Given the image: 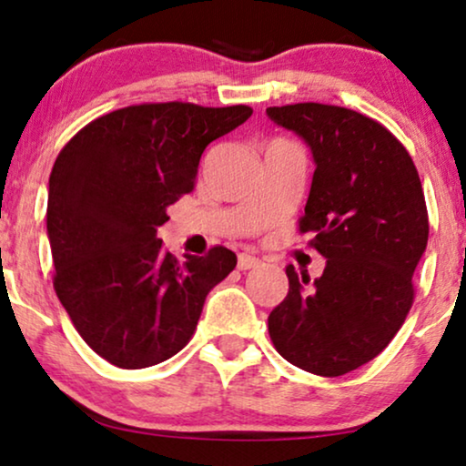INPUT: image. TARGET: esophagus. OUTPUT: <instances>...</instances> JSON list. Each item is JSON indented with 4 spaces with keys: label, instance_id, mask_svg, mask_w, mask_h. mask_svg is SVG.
Here are the masks:
<instances>
[{
    "label": "esophagus",
    "instance_id": "obj_1",
    "mask_svg": "<svg viewBox=\"0 0 466 466\" xmlns=\"http://www.w3.org/2000/svg\"><path fill=\"white\" fill-rule=\"evenodd\" d=\"M258 265H260V260L257 257H252V254L241 252L238 257V269H241V271L254 269V267H258Z\"/></svg>",
    "mask_w": 466,
    "mask_h": 466
}]
</instances>
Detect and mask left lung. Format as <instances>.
I'll use <instances>...</instances> for the list:
<instances>
[{"mask_svg": "<svg viewBox=\"0 0 466 466\" xmlns=\"http://www.w3.org/2000/svg\"><path fill=\"white\" fill-rule=\"evenodd\" d=\"M314 155L299 231L327 258L322 276L286 267L289 295L269 314L273 346L292 365L337 378L373 360L403 327L429 212L405 146L365 114L327 104L267 107Z\"/></svg>", "mask_w": 466, "mask_h": 466, "instance_id": "1", "label": "left lung"}]
</instances>
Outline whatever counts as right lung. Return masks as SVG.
Masks as SVG:
<instances>
[{
    "label": "right lung",
    "mask_w": 466,
    "mask_h": 466,
    "mask_svg": "<svg viewBox=\"0 0 466 466\" xmlns=\"http://www.w3.org/2000/svg\"><path fill=\"white\" fill-rule=\"evenodd\" d=\"M250 116L248 106L139 104L95 118L63 146L48 180L53 284L101 359L120 369L171 359L193 337L208 292L235 269L225 246L177 260L157 228L195 188L206 146Z\"/></svg>",
    "instance_id": "add662e5"
}]
</instances>
